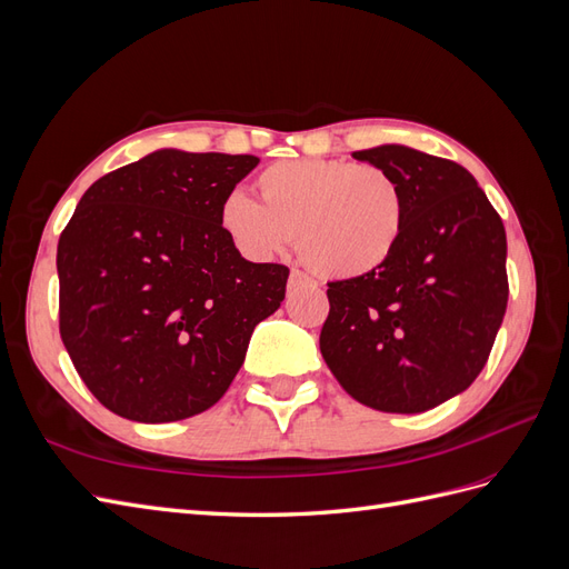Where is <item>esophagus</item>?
Returning a JSON list of instances; mask_svg holds the SVG:
<instances>
[{
	"mask_svg": "<svg viewBox=\"0 0 569 569\" xmlns=\"http://www.w3.org/2000/svg\"><path fill=\"white\" fill-rule=\"evenodd\" d=\"M308 282H311V280H308L301 270H291V272H289V282H287V287H289V289H297V287L308 284Z\"/></svg>",
	"mask_w": 569,
	"mask_h": 569,
	"instance_id": "esophagus-1",
	"label": "esophagus"
}]
</instances>
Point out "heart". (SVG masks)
Wrapping results in <instances>:
<instances>
[{"label": "heart", "mask_w": 569, "mask_h": 569, "mask_svg": "<svg viewBox=\"0 0 569 569\" xmlns=\"http://www.w3.org/2000/svg\"><path fill=\"white\" fill-rule=\"evenodd\" d=\"M261 201L232 192L218 222L251 261L282 253L297 234L301 263L325 280L382 268L399 247L406 206L387 170L339 159L278 161L256 178Z\"/></svg>", "instance_id": "b5f03b06"}]
</instances>
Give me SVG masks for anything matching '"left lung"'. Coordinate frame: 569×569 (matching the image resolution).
Returning <instances> with one entry per match:
<instances>
[{
	"instance_id": "1",
	"label": "left lung",
	"mask_w": 569,
	"mask_h": 569,
	"mask_svg": "<svg viewBox=\"0 0 569 569\" xmlns=\"http://www.w3.org/2000/svg\"><path fill=\"white\" fill-rule=\"evenodd\" d=\"M401 187L389 261L327 284L320 353L343 391L382 412H425L468 389L506 316V228L462 166L403 144L353 151Z\"/></svg>"
}]
</instances>
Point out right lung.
I'll return each instance as SVG.
<instances>
[{
	"label": "right lung",
	"instance_id": "obj_1",
	"mask_svg": "<svg viewBox=\"0 0 569 569\" xmlns=\"http://www.w3.org/2000/svg\"><path fill=\"white\" fill-rule=\"evenodd\" d=\"M249 153L159 149L99 178L61 232L59 330L88 389L120 418L211 408L278 311L289 270L251 263L220 230Z\"/></svg>",
	"mask_w": 569,
	"mask_h": 569
}]
</instances>
